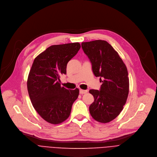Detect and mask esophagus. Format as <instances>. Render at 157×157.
I'll list each match as a JSON object with an SVG mask.
<instances>
[{
    "mask_svg": "<svg viewBox=\"0 0 157 157\" xmlns=\"http://www.w3.org/2000/svg\"><path fill=\"white\" fill-rule=\"evenodd\" d=\"M86 93H87V90H81V89L79 90V94H81Z\"/></svg>",
    "mask_w": 157,
    "mask_h": 157,
    "instance_id": "esophagus-1",
    "label": "esophagus"
}]
</instances>
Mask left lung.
Segmentation results:
<instances>
[{
  "instance_id": "1",
  "label": "left lung",
  "mask_w": 157,
  "mask_h": 157,
  "mask_svg": "<svg viewBox=\"0 0 157 157\" xmlns=\"http://www.w3.org/2000/svg\"><path fill=\"white\" fill-rule=\"evenodd\" d=\"M81 47L91 63L94 75L102 82L99 90H90L94 99L90 113L97 121L108 123L120 115L126 103L129 92L127 68L105 40L82 42Z\"/></svg>"
}]
</instances>
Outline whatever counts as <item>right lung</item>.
I'll return each instance as SVG.
<instances>
[{
	"label": "right lung",
	"mask_w": 157,
	"mask_h": 157,
	"mask_svg": "<svg viewBox=\"0 0 157 157\" xmlns=\"http://www.w3.org/2000/svg\"><path fill=\"white\" fill-rule=\"evenodd\" d=\"M78 42L53 45L35 58L27 79L31 103L39 115L48 123L59 124L70 115L79 90L61 86L60 76L66 75L67 63L78 53Z\"/></svg>",
	"instance_id": "obj_1"
}]
</instances>
